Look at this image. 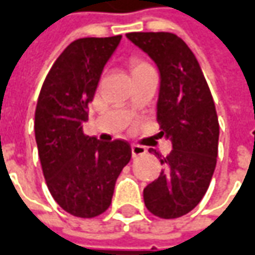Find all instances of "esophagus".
<instances>
[{"label":"esophagus","instance_id":"obj_1","mask_svg":"<svg viewBox=\"0 0 255 255\" xmlns=\"http://www.w3.org/2000/svg\"><path fill=\"white\" fill-rule=\"evenodd\" d=\"M145 153H147V149L142 147V145L131 144V155H133V158H136V156H142V155H145Z\"/></svg>","mask_w":255,"mask_h":255}]
</instances>
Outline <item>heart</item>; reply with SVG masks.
I'll return each mask as SVG.
<instances>
[{"mask_svg": "<svg viewBox=\"0 0 255 255\" xmlns=\"http://www.w3.org/2000/svg\"><path fill=\"white\" fill-rule=\"evenodd\" d=\"M152 67L148 64L147 61L141 60V59H131L130 60V70H131V75L136 73H140V71H144V70H149Z\"/></svg>", "mask_w": 255, "mask_h": 255, "instance_id": "b5f03b06", "label": "heart"}]
</instances>
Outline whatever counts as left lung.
Listing matches in <instances>:
<instances>
[{
  "instance_id": "1",
  "label": "left lung",
  "mask_w": 255,
  "mask_h": 255,
  "mask_svg": "<svg viewBox=\"0 0 255 255\" xmlns=\"http://www.w3.org/2000/svg\"><path fill=\"white\" fill-rule=\"evenodd\" d=\"M126 37L151 56L160 73L156 119L159 136L173 149L160 156L159 177L144 188L153 216L178 218L205 196L216 169L220 125L209 85L194 52L173 32H129Z\"/></svg>"
}]
</instances>
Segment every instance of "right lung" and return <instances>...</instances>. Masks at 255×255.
<instances>
[{
    "instance_id": "right-lung-1",
    "label": "right lung",
    "mask_w": 255,
    "mask_h": 255,
    "mask_svg": "<svg viewBox=\"0 0 255 255\" xmlns=\"http://www.w3.org/2000/svg\"><path fill=\"white\" fill-rule=\"evenodd\" d=\"M121 38L71 42L53 63L38 97L34 130L45 181L57 205L79 218L107 210L115 181L131 158L128 141L103 142L82 130L104 64Z\"/></svg>"
}]
</instances>
